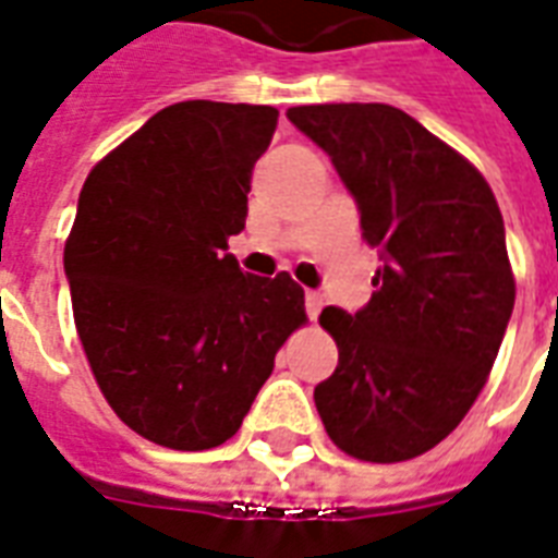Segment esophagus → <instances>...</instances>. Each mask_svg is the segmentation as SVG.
Listing matches in <instances>:
<instances>
[{"label": "esophagus", "mask_w": 558, "mask_h": 558, "mask_svg": "<svg viewBox=\"0 0 558 558\" xmlns=\"http://www.w3.org/2000/svg\"><path fill=\"white\" fill-rule=\"evenodd\" d=\"M304 307H307V316H311V322L319 319V313H322L319 292H307V295H304Z\"/></svg>", "instance_id": "34e87169"}]
</instances>
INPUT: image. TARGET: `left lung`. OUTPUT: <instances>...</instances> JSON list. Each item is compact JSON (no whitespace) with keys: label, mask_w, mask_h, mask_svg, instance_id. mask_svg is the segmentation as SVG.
<instances>
[{"label":"left lung","mask_w":558,"mask_h":558,"mask_svg":"<svg viewBox=\"0 0 558 558\" xmlns=\"http://www.w3.org/2000/svg\"><path fill=\"white\" fill-rule=\"evenodd\" d=\"M287 118L331 156L381 257L366 307L322 311L340 363L313 390L316 411L345 456L375 464L423 456L476 402L511 319L497 197L402 109L325 102Z\"/></svg>","instance_id":"1"}]
</instances>
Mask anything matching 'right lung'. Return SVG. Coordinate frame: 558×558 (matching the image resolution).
I'll use <instances>...</instances> for the list:
<instances>
[{"label": "right lung", "instance_id": "add662e5", "mask_svg": "<svg viewBox=\"0 0 558 558\" xmlns=\"http://www.w3.org/2000/svg\"><path fill=\"white\" fill-rule=\"evenodd\" d=\"M278 109L185 100L94 165L64 245L73 319L106 402L168 449L236 435L307 322L304 290L227 254L245 230L251 171Z\"/></svg>", "mask_w": 558, "mask_h": 558}]
</instances>
